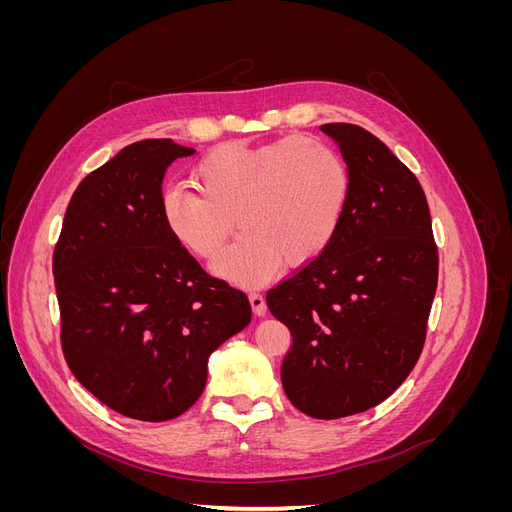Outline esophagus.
Instances as JSON below:
<instances>
[{"instance_id":"1","label":"esophagus","mask_w":512,"mask_h":512,"mask_svg":"<svg viewBox=\"0 0 512 512\" xmlns=\"http://www.w3.org/2000/svg\"><path fill=\"white\" fill-rule=\"evenodd\" d=\"M250 305H252L256 316H265L267 314V303H265V297H262V294L252 292L250 294Z\"/></svg>"}]
</instances>
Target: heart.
Masks as SVG:
<instances>
[{
    "label": "heart",
    "instance_id": "obj_1",
    "mask_svg": "<svg viewBox=\"0 0 512 512\" xmlns=\"http://www.w3.org/2000/svg\"><path fill=\"white\" fill-rule=\"evenodd\" d=\"M192 188H173L162 215L173 237L211 260L235 230L243 237L213 271L258 286L282 267L307 265L327 250L342 224L350 170L339 153L305 136H284L254 149L220 145L200 160Z\"/></svg>",
    "mask_w": 512,
    "mask_h": 512
}]
</instances>
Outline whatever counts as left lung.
Segmentation results:
<instances>
[{"label":"left lung","mask_w":512,"mask_h":512,"mask_svg":"<svg viewBox=\"0 0 512 512\" xmlns=\"http://www.w3.org/2000/svg\"><path fill=\"white\" fill-rule=\"evenodd\" d=\"M350 170L346 213L307 267L267 292L292 346L282 363L290 404L331 421L378 406L408 378L425 344L438 286L421 183L371 132L324 123Z\"/></svg>","instance_id":"1"}]
</instances>
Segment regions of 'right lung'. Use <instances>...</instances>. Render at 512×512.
<instances>
[{"instance_id":"1","label":"right lung","mask_w":512,"mask_h":512,"mask_svg":"<svg viewBox=\"0 0 512 512\" xmlns=\"http://www.w3.org/2000/svg\"><path fill=\"white\" fill-rule=\"evenodd\" d=\"M192 153L170 138L123 147L79 183L53 254L72 374L136 421L190 410L211 352L252 320L245 294L207 275L164 222L166 168Z\"/></svg>"}]
</instances>
